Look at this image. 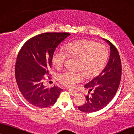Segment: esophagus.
I'll list each match as a JSON object with an SVG mask.
<instances>
[{"mask_svg":"<svg viewBox=\"0 0 134 134\" xmlns=\"http://www.w3.org/2000/svg\"><path fill=\"white\" fill-rule=\"evenodd\" d=\"M68 91H69V93H70L71 94H72V95H74V94H75L77 93V91L74 90H70V89H69V90H68Z\"/></svg>","mask_w":134,"mask_h":134,"instance_id":"obj_1","label":"esophagus"}]
</instances>
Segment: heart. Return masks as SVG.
<instances>
[{
    "instance_id": "obj_1",
    "label": "heart",
    "mask_w": 134,
    "mask_h": 134,
    "mask_svg": "<svg viewBox=\"0 0 134 134\" xmlns=\"http://www.w3.org/2000/svg\"><path fill=\"white\" fill-rule=\"evenodd\" d=\"M109 52L105 45L99 44L92 40H85L71 42L64 49H57L52 57L53 65L60 69L65 65L69 57L78 59L77 70H66L57 75L59 82L68 87H73L77 83L87 78L98 75L107 62Z\"/></svg>"
}]
</instances>
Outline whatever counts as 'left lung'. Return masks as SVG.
<instances>
[{
  "label": "left lung",
  "mask_w": 134,
  "mask_h": 134,
  "mask_svg": "<svg viewBox=\"0 0 134 134\" xmlns=\"http://www.w3.org/2000/svg\"><path fill=\"white\" fill-rule=\"evenodd\" d=\"M109 61L104 70L99 75L85 85L92 93L86 96V102L78 107L85 113H93L99 111L113 99L116 94L121 82L122 66L119 52L115 46L109 41Z\"/></svg>",
  "instance_id": "8db88e82"
}]
</instances>
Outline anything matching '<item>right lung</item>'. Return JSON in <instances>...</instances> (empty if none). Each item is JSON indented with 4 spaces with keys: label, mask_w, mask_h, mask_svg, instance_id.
Wrapping results in <instances>:
<instances>
[{
    "label": "right lung",
    "mask_w": 134,
    "mask_h": 134,
    "mask_svg": "<svg viewBox=\"0 0 134 134\" xmlns=\"http://www.w3.org/2000/svg\"><path fill=\"white\" fill-rule=\"evenodd\" d=\"M70 35L66 32L40 34L27 41L18 52L15 64L16 81L22 95L33 106L49 107L63 90L56 86L45 88L43 80L44 75H49L55 49Z\"/></svg>",
    "instance_id": "obj_1"
}]
</instances>
